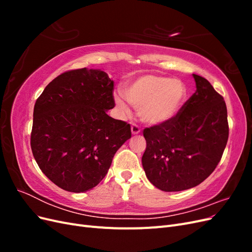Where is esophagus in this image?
Listing matches in <instances>:
<instances>
[{
	"instance_id": "obj_1",
	"label": "esophagus",
	"mask_w": 252,
	"mask_h": 252,
	"mask_svg": "<svg viewBox=\"0 0 252 252\" xmlns=\"http://www.w3.org/2000/svg\"><path fill=\"white\" fill-rule=\"evenodd\" d=\"M131 132H132V134H139L141 132V128L136 124H132V126H131Z\"/></svg>"
}]
</instances>
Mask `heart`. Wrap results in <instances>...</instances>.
I'll return each mask as SVG.
<instances>
[{
	"label": "heart",
	"instance_id": "b5f03b06",
	"mask_svg": "<svg viewBox=\"0 0 252 252\" xmlns=\"http://www.w3.org/2000/svg\"><path fill=\"white\" fill-rule=\"evenodd\" d=\"M187 87L180 80L157 74H145L124 88L127 101L138 108L139 117L149 125L168 123L181 111L187 100ZM122 113H128L124 98L116 97Z\"/></svg>",
	"mask_w": 252,
	"mask_h": 252
}]
</instances>
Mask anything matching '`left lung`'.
I'll return each mask as SVG.
<instances>
[{"instance_id":"obj_1","label":"left lung","mask_w":252,"mask_h":252,"mask_svg":"<svg viewBox=\"0 0 252 252\" xmlns=\"http://www.w3.org/2000/svg\"><path fill=\"white\" fill-rule=\"evenodd\" d=\"M196 90L168 123L145 128L143 168L152 185L182 191L207 179L222 158L229 135L224 97L203 77Z\"/></svg>"}]
</instances>
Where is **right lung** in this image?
Segmentation results:
<instances>
[{"label": "right lung", "mask_w": 252, "mask_h": 252, "mask_svg": "<svg viewBox=\"0 0 252 252\" xmlns=\"http://www.w3.org/2000/svg\"><path fill=\"white\" fill-rule=\"evenodd\" d=\"M113 81L100 69H73L45 87L33 109L30 146L42 172L66 191L85 192L100 183L130 125L112 119Z\"/></svg>", "instance_id": "1"}]
</instances>
